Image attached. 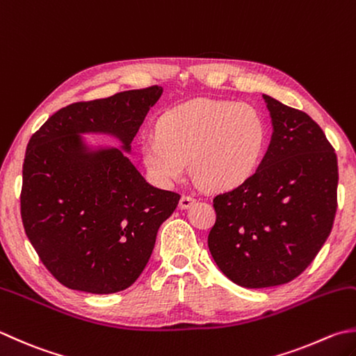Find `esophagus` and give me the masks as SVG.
<instances>
[{
  "label": "esophagus",
  "mask_w": 356,
  "mask_h": 356,
  "mask_svg": "<svg viewBox=\"0 0 356 356\" xmlns=\"http://www.w3.org/2000/svg\"><path fill=\"white\" fill-rule=\"evenodd\" d=\"M193 203H195V198L189 195V193H184V195L179 200V207L181 209H187V207H191Z\"/></svg>",
  "instance_id": "34e87169"
}]
</instances>
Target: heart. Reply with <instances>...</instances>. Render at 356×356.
I'll use <instances>...</instances> for the list:
<instances>
[{"mask_svg": "<svg viewBox=\"0 0 356 356\" xmlns=\"http://www.w3.org/2000/svg\"><path fill=\"white\" fill-rule=\"evenodd\" d=\"M266 125L248 104L197 99L159 118L156 133L140 140L150 178L172 186L192 175L209 189H231L254 175L264 158Z\"/></svg>", "mask_w": 356, "mask_h": 356, "instance_id": "heart-1", "label": "heart"}]
</instances>
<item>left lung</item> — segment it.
Masks as SVG:
<instances>
[{"instance_id": "left-lung-1", "label": "left lung", "mask_w": 356, "mask_h": 356, "mask_svg": "<svg viewBox=\"0 0 356 356\" xmlns=\"http://www.w3.org/2000/svg\"><path fill=\"white\" fill-rule=\"evenodd\" d=\"M273 135L251 178L213 198L207 245L220 271L245 288L290 282L316 257L337 213L338 161L304 111L264 95Z\"/></svg>"}]
</instances>
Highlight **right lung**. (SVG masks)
I'll return each instance as SVG.
<instances>
[{"label":"right lung","instance_id":"obj_1","mask_svg":"<svg viewBox=\"0 0 356 356\" xmlns=\"http://www.w3.org/2000/svg\"><path fill=\"white\" fill-rule=\"evenodd\" d=\"M163 95L155 85L71 104L33 133L23 164L22 218L40 260L71 290L110 294L136 282L179 195L149 184L125 153ZM108 134L119 149L82 134Z\"/></svg>","mask_w":356,"mask_h":356}]
</instances>
